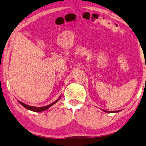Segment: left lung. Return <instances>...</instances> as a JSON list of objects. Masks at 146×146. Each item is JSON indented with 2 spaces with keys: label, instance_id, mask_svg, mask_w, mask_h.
<instances>
[{
  "label": "left lung",
  "instance_id": "left-lung-1",
  "mask_svg": "<svg viewBox=\"0 0 146 146\" xmlns=\"http://www.w3.org/2000/svg\"><path fill=\"white\" fill-rule=\"evenodd\" d=\"M104 111H105V112H107V113H112V112H117V111H105V110H104Z\"/></svg>",
  "mask_w": 146,
  "mask_h": 146
}]
</instances>
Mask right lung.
Returning a JSON list of instances; mask_svg holds the SVG:
<instances>
[{"mask_svg":"<svg viewBox=\"0 0 146 146\" xmlns=\"http://www.w3.org/2000/svg\"><path fill=\"white\" fill-rule=\"evenodd\" d=\"M59 100H57V101H55V102L52 103L51 104L48 105V106H44V107H42V108H36V107H32V106H28V105H26L25 104H23V103L21 102H19L20 104L22 105L23 107H25V108L27 109V110H29L31 111H36V112H40V111H44L46 110H47L48 108H49L50 106H52L53 105H54L55 104L56 102H57Z\"/></svg>","mask_w":146,"mask_h":146,"instance_id":"obj_1","label":"right lung"}]
</instances>
